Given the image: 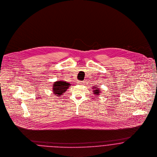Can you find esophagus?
Segmentation results:
<instances>
[{"label": "esophagus", "mask_w": 157, "mask_h": 157, "mask_svg": "<svg viewBox=\"0 0 157 157\" xmlns=\"http://www.w3.org/2000/svg\"><path fill=\"white\" fill-rule=\"evenodd\" d=\"M77 83H78L80 85H83V81H77Z\"/></svg>", "instance_id": "esophagus-1"}]
</instances>
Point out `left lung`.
<instances>
[{
	"instance_id": "8db88e82",
	"label": "left lung",
	"mask_w": 157,
	"mask_h": 157,
	"mask_svg": "<svg viewBox=\"0 0 157 157\" xmlns=\"http://www.w3.org/2000/svg\"><path fill=\"white\" fill-rule=\"evenodd\" d=\"M93 88L94 89V90L93 91V92H94L93 93H94V94L99 95V93H101V91H100L99 90H98V88L97 86H94V87H93Z\"/></svg>"
}]
</instances>
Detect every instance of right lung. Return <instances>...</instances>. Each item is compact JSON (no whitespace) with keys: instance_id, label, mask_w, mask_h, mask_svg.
Segmentation results:
<instances>
[{"instance_id":"add662e5","label":"right lung","mask_w":157,"mask_h":157,"mask_svg":"<svg viewBox=\"0 0 157 157\" xmlns=\"http://www.w3.org/2000/svg\"><path fill=\"white\" fill-rule=\"evenodd\" d=\"M71 84L64 81H57L53 83V93L58 97L63 96V93L69 88Z\"/></svg>"}]
</instances>
